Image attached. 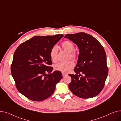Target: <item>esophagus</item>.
I'll return each instance as SVG.
<instances>
[{
	"label": "esophagus",
	"mask_w": 121,
	"mask_h": 121,
	"mask_svg": "<svg viewBox=\"0 0 121 121\" xmlns=\"http://www.w3.org/2000/svg\"><path fill=\"white\" fill-rule=\"evenodd\" d=\"M67 75V74L66 73H62V75H63V77L64 78L65 77V76H66Z\"/></svg>",
	"instance_id": "obj_1"
}]
</instances>
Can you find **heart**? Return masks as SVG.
Segmentation results:
<instances>
[{
    "label": "heart",
    "instance_id": "1",
    "mask_svg": "<svg viewBox=\"0 0 121 121\" xmlns=\"http://www.w3.org/2000/svg\"><path fill=\"white\" fill-rule=\"evenodd\" d=\"M61 47L64 50L69 53V56L73 60H75L77 58V54L74 52L75 47L72 42L69 41H66L62 43ZM58 50V47L56 46H54L50 50L49 55L50 59L53 62L56 61ZM74 63L72 61H69L67 62H59L57 63L54 65V69L56 71L66 73L69 71V70L72 69Z\"/></svg>",
    "mask_w": 121,
    "mask_h": 121
}]
</instances>
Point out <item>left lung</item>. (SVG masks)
I'll return each instance as SVG.
<instances>
[{"instance_id":"1","label":"left lung","mask_w":121,"mask_h":121,"mask_svg":"<svg viewBox=\"0 0 121 121\" xmlns=\"http://www.w3.org/2000/svg\"><path fill=\"white\" fill-rule=\"evenodd\" d=\"M65 38L77 44L79 49L74 69L76 74H69L72 78L69 90L81 98L96 97L102 91L108 72L104 47L96 38L84 32L66 34Z\"/></svg>"}]
</instances>
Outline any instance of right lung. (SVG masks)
<instances>
[{
    "instance_id": "right-lung-1",
    "label": "right lung",
    "mask_w": 121,
    "mask_h": 121,
    "mask_svg": "<svg viewBox=\"0 0 121 121\" xmlns=\"http://www.w3.org/2000/svg\"><path fill=\"white\" fill-rule=\"evenodd\" d=\"M63 36H35L16 49L11 72L17 90L28 99L39 101L49 98L62 78L61 72H52L49 52Z\"/></svg>"
}]
</instances>
